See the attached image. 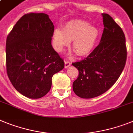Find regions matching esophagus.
Returning <instances> with one entry per match:
<instances>
[{
  "label": "esophagus",
  "instance_id": "obj_1",
  "mask_svg": "<svg viewBox=\"0 0 133 133\" xmlns=\"http://www.w3.org/2000/svg\"><path fill=\"white\" fill-rule=\"evenodd\" d=\"M70 65H71V63H70V61H68V60H65V68H68Z\"/></svg>",
  "mask_w": 133,
  "mask_h": 133
}]
</instances>
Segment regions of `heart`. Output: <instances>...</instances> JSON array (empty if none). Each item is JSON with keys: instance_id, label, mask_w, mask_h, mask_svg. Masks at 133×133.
Masks as SVG:
<instances>
[{"instance_id": "b5f03b06", "label": "heart", "mask_w": 133, "mask_h": 133, "mask_svg": "<svg viewBox=\"0 0 133 133\" xmlns=\"http://www.w3.org/2000/svg\"><path fill=\"white\" fill-rule=\"evenodd\" d=\"M99 37V30L82 20L67 22L63 30L55 29L53 34L55 48L58 52H61L70 44V41H73L72 49L81 56L89 55L93 51Z\"/></svg>"}]
</instances>
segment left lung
Segmentation results:
<instances>
[{
  "label": "left lung",
  "instance_id": "8db88e82",
  "mask_svg": "<svg viewBox=\"0 0 133 133\" xmlns=\"http://www.w3.org/2000/svg\"><path fill=\"white\" fill-rule=\"evenodd\" d=\"M102 16L104 29L99 45L87 57L72 63L79 72L73 91L83 99L96 97L109 90L120 77L127 61L123 31L110 15L102 13Z\"/></svg>",
  "mask_w": 133,
  "mask_h": 133
}]
</instances>
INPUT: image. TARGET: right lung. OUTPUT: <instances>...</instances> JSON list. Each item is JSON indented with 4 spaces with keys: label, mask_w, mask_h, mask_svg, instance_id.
Masks as SVG:
<instances>
[{
    "label": "right lung",
    "mask_w": 133,
    "mask_h": 133,
    "mask_svg": "<svg viewBox=\"0 0 133 133\" xmlns=\"http://www.w3.org/2000/svg\"><path fill=\"white\" fill-rule=\"evenodd\" d=\"M54 25L45 13H27L17 21L6 41V72L17 91L39 99L50 91L52 77L64 61L51 44Z\"/></svg>",
    "instance_id": "add662e5"
}]
</instances>
